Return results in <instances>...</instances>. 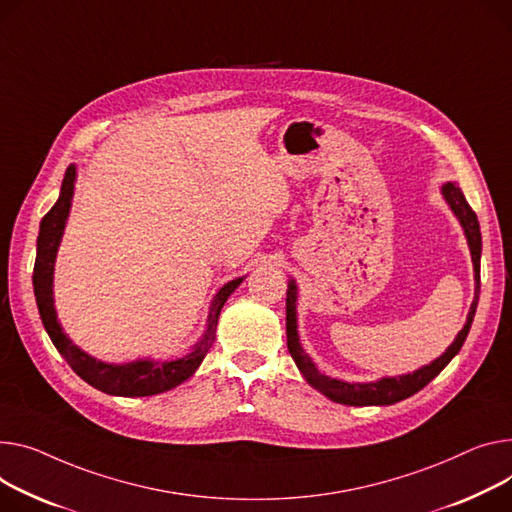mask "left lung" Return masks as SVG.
<instances>
[{
    "label": "left lung",
    "mask_w": 512,
    "mask_h": 512,
    "mask_svg": "<svg viewBox=\"0 0 512 512\" xmlns=\"http://www.w3.org/2000/svg\"><path fill=\"white\" fill-rule=\"evenodd\" d=\"M442 197L447 199L451 206L453 214L461 222V228L465 232L467 245L471 251V261H473V278H475V296L471 302V309L467 313V321L463 329L457 333L455 342L445 350V354L438 356L434 362L410 372V374H401V377H383L374 383H346L339 379H331L327 374H321L315 366V362L309 358L300 346L298 339V325H296V298H298V288L296 282H288V292H286V335H288V352L294 358L298 370L302 372V377L306 379L311 387L321 391L325 397L331 401L344 403V405H391L401 399L412 397L420 389H424L436 374L445 368L461 350L465 337L469 333V327L473 323L475 309H478V298H480V257H482V234H480V222L475 212L469 208V203L463 195V191L457 187V183L449 181L442 185L440 189Z\"/></svg>",
    "instance_id": "8db88e82"
}]
</instances>
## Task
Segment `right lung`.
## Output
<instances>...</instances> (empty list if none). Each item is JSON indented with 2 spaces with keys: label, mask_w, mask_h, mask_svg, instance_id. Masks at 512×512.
<instances>
[{
  "label": "right lung",
  "mask_w": 512,
  "mask_h": 512,
  "mask_svg": "<svg viewBox=\"0 0 512 512\" xmlns=\"http://www.w3.org/2000/svg\"><path fill=\"white\" fill-rule=\"evenodd\" d=\"M74 183H76V166L72 164L65 170L59 199L41 220V230L37 238V259H34V271H32L34 298H37L39 315L51 337V342L57 348V352L67 360V364L74 368L78 377H82L88 385H92L102 393L121 395V397H146V395H158V393L175 389L177 385L185 383L191 377L203 362V358H206V354L210 352L216 339V327H218L222 306L228 300V296L241 286L243 278H236L218 290L210 306L206 331H203L199 342L183 358L166 360V362L135 360L127 364H109V362L92 358L90 354L82 352L72 339L63 333L57 321L55 306H53L55 257H57V249L61 243L67 216H70Z\"/></svg>",
  "instance_id": "add662e5"
}]
</instances>
